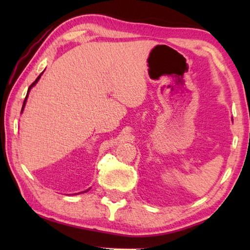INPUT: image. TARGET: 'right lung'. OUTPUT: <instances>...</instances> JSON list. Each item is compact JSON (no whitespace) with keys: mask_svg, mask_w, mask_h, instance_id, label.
<instances>
[{"mask_svg":"<svg viewBox=\"0 0 250 250\" xmlns=\"http://www.w3.org/2000/svg\"><path fill=\"white\" fill-rule=\"evenodd\" d=\"M43 73H44V71H43ZM43 73H42L40 76H39V77H37L36 78V80H35V82H34L32 84H31V86H29V88H28V90H27V95H26V97H25V99H24V103H23V107H22V111H21V113H22L23 112V110H24V107H25V104H26V100H27V97H28V94H29V91H31V89H32V88L34 87V86H35V84H36V83L37 82H39V80H40V78H41V76L42 75H43ZM88 191H89V188H88V189H86V191H83V192H80V193H86V192H88ZM79 194V193H78Z\"/></svg>","mask_w":250,"mask_h":250,"instance_id":"obj_1","label":"right lung"}]
</instances>
